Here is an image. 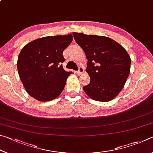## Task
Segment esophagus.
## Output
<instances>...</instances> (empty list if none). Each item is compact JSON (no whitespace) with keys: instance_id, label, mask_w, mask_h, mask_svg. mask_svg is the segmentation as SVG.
<instances>
[{"instance_id":"34e87169","label":"esophagus","mask_w":153,"mask_h":153,"mask_svg":"<svg viewBox=\"0 0 153 153\" xmlns=\"http://www.w3.org/2000/svg\"><path fill=\"white\" fill-rule=\"evenodd\" d=\"M84 72V68L83 67H79V70L77 71V74L78 75H82L83 73Z\"/></svg>"}]
</instances>
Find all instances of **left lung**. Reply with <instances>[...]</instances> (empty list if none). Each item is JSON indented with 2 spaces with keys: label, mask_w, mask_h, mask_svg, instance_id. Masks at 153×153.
I'll use <instances>...</instances> for the list:
<instances>
[{
  "label": "left lung",
  "mask_w": 153,
  "mask_h": 153,
  "mask_svg": "<svg viewBox=\"0 0 153 153\" xmlns=\"http://www.w3.org/2000/svg\"><path fill=\"white\" fill-rule=\"evenodd\" d=\"M74 38L86 54V71L90 82L83 87L92 100L108 102L120 94L130 73V56L116 41L102 36L73 32Z\"/></svg>",
  "instance_id": "1"
}]
</instances>
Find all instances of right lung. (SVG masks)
<instances>
[{"instance_id":"right-lung-1","label":"right lung","mask_w":153,"mask_h":153,"mask_svg":"<svg viewBox=\"0 0 153 153\" xmlns=\"http://www.w3.org/2000/svg\"><path fill=\"white\" fill-rule=\"evenodd\" d=\"M72 40L71 33L46 36L29 42L21 51L18 74L28 94L36 100L49 101L61 94L72 74L63 68V53Z\"/></svg>"}]
</instances>
